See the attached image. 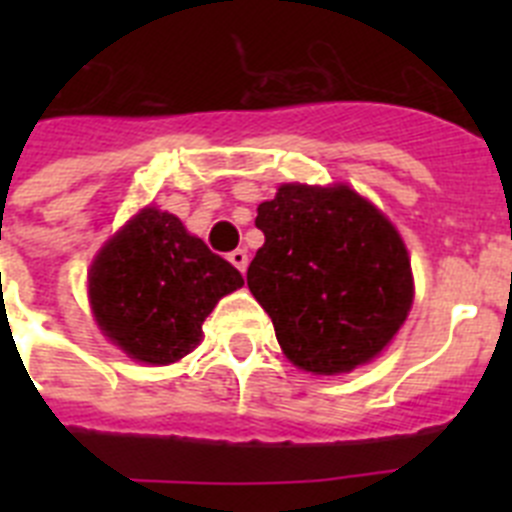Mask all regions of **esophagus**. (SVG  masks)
I'll list each match as a JSON object with an SVG mask.
<instances>
[{
	"label": "esophagus",
	"mask_w": 512,
	"mask_h": 512,
	"mask_svg": "<svg viewBox=\"0 0 512 512\" xmlns=\"http://www.w3.org/2000/svg\"><path fill=\"white\" fill-rule=\"evenodd\" d=\"M228 261L235 266V269L241 271V274H246V269H248V253L243 251V248H235L233 253H228Z\"/></svg>",
	"instance_id": "1"
}]
</instances>
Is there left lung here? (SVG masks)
Wrapping results in <instances>:
<instances>
[{"instance_id":"8db88e82","label":"left lung","mask_w":512,"mask_h":512,"mask_svg":"<svg viewBox=\"0 0 512 512\" xmlns=\"http://www.w3.org/2000/svg\"><path fill=\"white\" fill-rule=\"evenodd\" d=\"M264 246L248 289L284 356L312 374H346L395 338L413 305L408 248L395 225L346 184H282L261 202Z\"/></svg>"}]
</instances>
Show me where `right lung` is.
<instances>
[{
	"instance_id": "obj_1",
	"label": "right lung",
	"mask_w": 512,
	"mask_h": 512,
	"mask_svg": "<svg viewBox=\"0 0 512 512\" xmlns=\"http://www.w3.org/2000/svg\"><path fill=\"white\" fill-rule=\"evenodd\" d=\"M238 287L241 271L156 207L122 225L89 269L99 330L130 359L153 366L194 351L212 307Z\"/></svg>"
}]
</instances>
